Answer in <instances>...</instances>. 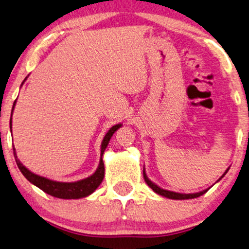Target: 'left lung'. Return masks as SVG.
I'll return each instance as SVG.
<instances>
[{"label":"left lung","mask_w":249,"mask_h":249,"mask_svg":"<svg viewBox=\"0 0 249 249\" xmlns=\"http://www.w3.org/2000/svg\"><path fill=\"white\" fill-rule=\"evenodd\" d=\"M229 169H227L226 170V172L222 174V176L219 178V180L221 179L222 177L225 176L226 173H227V171H228ZM143 177H144V180H145V182L147 183V185L148 187H150L152 190H153L154 192H157L158 195H160V196H165V198H169V199H174V200H184V199H194V198H198V196H202L203 194H206L207 192V190H203V191H201V192H196V194H188V195H185V194H178V192H173V191H169V190H164V189H161L160 187H158L157 184H154L153 182H152L151 180H148L147 179V177H146V174H145V171H144V169H143ZM218 180V181H219Z\"/></svg>","instance_id":"obj_1"}]
</instances>
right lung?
<instances>
[{
  "mask_svg": "<svg viewBox=\"0 0 249 249\" xmlns=\"http://www.w3.org/2000/svg\"><path fill=\"white\" fill-rule=\"evenodd\" d=\"M14 105H16V104H14ZM11 117H12V115H11ZM11 121H12V118H11ZM121 126H122L121 124L113 126V127L110 128L108 132H107L105 137H104V140L102 142V148H101L102 157H103L104 151H105L106 146L108 145L110 137L113 136L114 133L116 132L117 129L121 127ZM13 151H14V148H13ZM13 153H14V158H16V161H17L18 169H20L22 174L27 178L28 181H30L32 184L36 185L39 189H41V190L46 192V194L55 196V198L79 199V198H84V196L91 195L92 192H94L96 189L98 188V185L102 183L104 176H105V168H104V162H103V159L101 157V162H99L98 169L96 170V172L92 174V176L88 177L84 180L77 181V182H57V181L49 180V179H47V178L36 176V174L32 173L31 171H29V170L25 168V166L22 164L20 161L18 160L16 151H14Z\"/></svg>",
  "mask_w": 249,
  "mask_h": 249,
  "instance_id": "1",
  "label": "right lung"
}]
</instances>
